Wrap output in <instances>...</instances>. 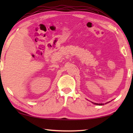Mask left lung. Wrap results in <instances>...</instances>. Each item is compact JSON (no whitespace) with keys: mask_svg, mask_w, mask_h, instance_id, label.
<instances>
[{"mask_svg":"<svg viewBox=\"0 0 133 133\" xmlns=\"http://www.w3.org/2000/svg\"><path fill=\"white\" fill-rule=\"evenodd\" d=\"M92 103H93L94 104H96V105H104V103H103H103H99V104H98V103H93V102H92ZM109 103V102H107V103H105V104H107V103Z\"/></svg>","mask_w":133,"mask_h":133,"instance_id":"left-lung-1","label":"left lung"}]
</instances>
